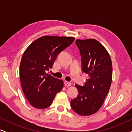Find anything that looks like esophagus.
<instances>
[{"mask_svg": "<svg viewBox=\"0 0 132 132\" xmlns=\"http://www.w3.org/2000/svg\"><path fill=\"white\" fill-rule=\"evenodd\" d=\"M64 84H65V85L66 86H71V82H68V81H65Z\"/></svg>", "mask_w": 132, "mask_h": 132, "instance_id": "34e87169", "label": "esophagus"}]
</instances>
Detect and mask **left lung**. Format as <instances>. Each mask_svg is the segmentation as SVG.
Here are the masks:
<instances>
[{
  "label": "left lung",
  "instance_id": "left-lung-1",
  "mask_svg": "<svg viewBox=\"0 0 132 132\" xmlns=\"http://www.w3.org/2000/svg\"><path fill=\"white\" fill-rule=\"evenodd\" d=\"M76 44L80 50L82 71L88 79L84 86L76 85L78 95L70 104L77 114L88 116L100 109L109 93L112 65L109 53L96 39H76Z\"/></svg>",
  "mask_w": 132,
  "mask_h": 132
}]
</instances>
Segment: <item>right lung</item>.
<instances>
[{
  "instance_id": "obj_1",
  "label": "right lung",
  "mask_w": 132,
  "mask_h": 132,
  "mask_svg": "<svg viewBox=\"0 0 132 132\" xmlns=\"http://www.w3.org/2000/svg\"><path fill=\"white\" fill-rule=\"evenodd\" d=\"M74 37L44 36L33 41L23 53L20 65V76L24 94L37 109L51 105L64 82L46 73L52 68L57 55L70 46Z\"/></svg>"
}]
</instances>
